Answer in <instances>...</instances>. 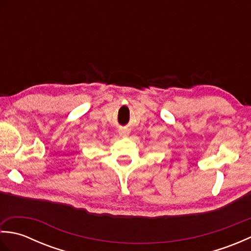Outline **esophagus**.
Returning <instances> with one entry per match:
<instances>
[{
  "label": "esophagus",
  "instance_id": "esophagus-1",
  "mask_svg": "<svg viewBox=\"0 0 251 251\" xmlns=\"http://www.w3.org/2000/svg\"><path fill=\"white\" fill-rule=\"evenodd\" d=\"M119 134L121 137H128L130 134V130L127 129V128H121L119 130Z\"/></svg>",
  "mask_w": 251,
  "mask_h": 251
}]
</instances>
